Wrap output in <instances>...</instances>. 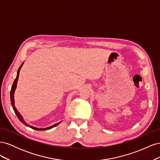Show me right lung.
<instances>
[{
    "label": "right lung",
    "mask_w": 160,
    "mask_h": 160,
    "mask_svg": "<svg viewBox=\"0 0 160 160\" xmlns=\"http://www.w3.org/2000/svg\"><path fill=\"white\" fill-rule=\"evenodd\" d=\"M23 63H24V62H22V65L20 66V67H19L18 71H17V77H16V79H14V83H13L12 86V88H11V105H12V108H13V110H14V113H16V115H17V118H18V119L20 120L21 122L24 125H25L26 126L29 127V128H32V129H35V130H37V131H45V130L50 129H51V128H54V127L57 126V125H59L61 122L57 123H56V124H55V125H52V126L49 127V128H35V127L31 126V125L27 124V123L25 122V121H24V119H23V118H22V115H21L20 113H19L18 111L17 110V109H16V108H15V106H14V91H15V89H16V88H17V81H18V75H19V72H20V70H21V67H22Z\"/></svg>",
    "instance_id": "obj_1"
}]
</instances>
